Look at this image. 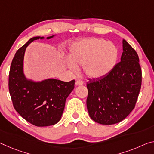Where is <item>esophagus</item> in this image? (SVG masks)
<instances>
[{"label": "esophagus", "instance_id": "esophagus-1", "mask_svg": "<svg viewBox=\"0 0 154 154\" xmlns=\"http://www.w3.org/2000/svg\"><path fill=\"white\" fill-rule=\"evenodd\" d=\"M83 84H84V82L82 81H80V80H77V81L75 82V85H76V86H80V85H83Z\"/></svg>", "mask_w": 154, "mask_h": 154}]
</instances>
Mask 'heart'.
<instances>
[{
  "label": "heart",
  "instance_id": "heart-1",
  "mask_svg": "<svg viewBox=\"0 0 154 154\" xmlns=\"http://www.w3.org/2000/svg\"><path fill=\"white\" fill-rule=\"evenodd\" d=\"M118 50L113 43L97 38L86 39L70 48L67 66L77 72L83 66L84 74L90 79H100L110 72L118 60Z\"/></svg>",
  "mask_w": 154,
  "mask_h": 154
}]
</instances>
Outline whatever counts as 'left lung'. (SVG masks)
<instances>
[{
	"mask_svg": "<svg viewBox=\"0 0 154 154\" xmlns=\"http://www.w3.org/2000/svg\"><path fill=\"white\" fill-rule=\"evenodd\" d=\"M121 62L106 77L87 83L86 105L92 120L101 125H113L133 110L142 82V72L136 51L123 40Z\"/></svg>",
	"mask_w": 154,
	"mask_h": 154,
	"instance_id": "8db88e82",
	"label": "left lung"
}]
</instances>
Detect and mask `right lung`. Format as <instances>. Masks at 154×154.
I'll list each match as a JSON object with an SVG mask.
<instances>
[{"instance_id":"obj_1","label":"right lung","mask_w":154,"mask_h":154,"mask_svg":"<svg viewBox=\"0 0 154 154\" xmlns=\"http://www.w3.org/2000/svg\"><path fill=\"white\" fill-rule=\"evenodd\" d=\"M39 39L45 38L33 37L17 51L9 71V90L16 112L33 125L46 127L55 125L62 118L66 100L74 89L75 80L66 82L48 78L35 81L26 77L24 72L26 48L29 44Z\"/></svg>"}]
</instances>
